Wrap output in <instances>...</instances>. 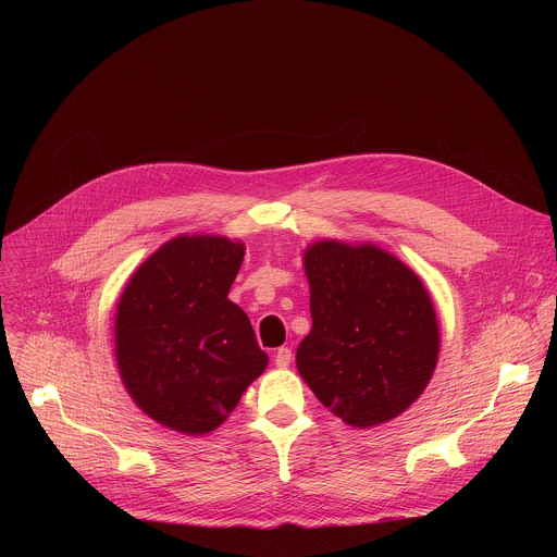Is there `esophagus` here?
Instances as JSON below:
<instances>
[{
  "label": "esophagus",
  "instance_id": "esophagus-1",
  "mask_svg": "<svg viewBox=\"0 0 557 557\" xmlns=\"http://www.w3.org/2000/svg\"><path fill=\"white\" fill-rule=\"evenodd\" d=\"M290 359H293L290 348H277V350H275V366H277V368H288V366H290Z\"/></svg>",
  "mask_w": 557,
  "mask_h": 557
}]
</instances>
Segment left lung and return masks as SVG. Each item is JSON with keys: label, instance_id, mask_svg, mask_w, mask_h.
Masks as SVG:
<instances>
[{"label": "left lung", "instance_id": "1", "mask_svg": "<svg viewBox=\"0 0 557 557\" xmlns=\"http://www.w3.org/2000/svg\"><path fill=\"white\" fill-rule=\"evenodd\" d=\"M312 329L297 370L335 417L374 428L404 414L428 387L441 350L434 301L423 280L370 243L306 247Z\"/></svg>", "mask_w": 557, "mask_h": 557}]
</instances>
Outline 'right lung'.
I'll list each match as a JSON object with an SVG mask.
<instances>
[{
    "instance_id": "add662e5",
    "label": "right lung",
    "mask_w": 557,
    "mask_h": 557,
    "mask_svg": "<svg viewBox=\"0 0 557 557\" xmlns=\"http://www.w3.org/2000/svg\"><path fill=\"white\" fill-rule=\"evenodd\" d=\"M245 243L178 235L127 280L114 314V352L134 404L187 436L218 430L264 372L247 312L228 299Z\"/></svg>"
}]
</instances>
